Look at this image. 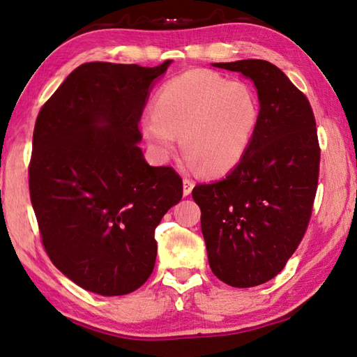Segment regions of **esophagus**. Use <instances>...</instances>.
Here are the masks:
<instances>
[{"instance_id": "34e87169", "label": "esophagus", "mask_w": 357, "mask_h": 357, "mask_svg": "<svg viewBox=\"0 0 357 357\" xmlns=\"http://www.w3.org/2000/svg\"><path fill=\"white\" fill-rule=\"evenodd\" d=\"M193 187H195V183L192 179H187V178H184V181H183V193H184V196H188L192 193V190H193Z\"/></svg>"}]
</instances>
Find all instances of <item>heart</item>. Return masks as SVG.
I'll use <instances>...</instances> for the list:
<instances>
[{
	"label": "heart",
	"instance_id": "1",
	"mask_svg": "<svg viewBox=\"0 0 357 357\" xmlns=\"http://www.w3.org/2000/svg\"><path fill=\"white\" fill-rule=\"evenodd\" d=\"M259 113L257 98L244 81L195 69L164 82L139 130L158 161H169L181 135L185 165L221 176L247 155Z\"/></svg>",
	"mask_w": 357,
	"mask_h": 357
}]
</instances>
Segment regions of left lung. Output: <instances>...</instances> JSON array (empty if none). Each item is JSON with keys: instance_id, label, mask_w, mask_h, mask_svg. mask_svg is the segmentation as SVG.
I'll list each match as a JSON object with an SVG mask.
<instances>
[{"instance_id": "8db88e82", "label": "left lung", "mask_w": 357, "mask_h": 357, "mask_svg": "<svg viewBox=\"0 0 357 357\" xmlns=\"http://www.w3.org/2000/svg\"><path fill=\"white\" fill-rule=\"evenodd\" d=\"M253 82L259 123L238 167L192 196L211 271L231 287L261 285L282 271L304 238L319 176L316 121L305 95L264 59L213 63Z\"/></svg>"}]
</instances>
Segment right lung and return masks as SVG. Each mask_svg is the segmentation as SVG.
Returning <instances> with one entry per match:
<instances>
[{
  "mask_svg": "<svg viewBox=\"0 0 357 357\" xmlns=\"http://www.w3.org/2000/svg\"><path fill=\"white\" fill-rule=\"evenodd\" d=\"M172 63L81 64L36 118L29 187L43 244L87 291L123 296L146 282L155 229L183 198L179 174L139 149L144 105Z\"/></svg>",
  "mask_w": 357,
  "mask_h": 357,
  "instance_id": "add662e5",
  "label": "right lung"
}]
</instances>
